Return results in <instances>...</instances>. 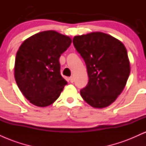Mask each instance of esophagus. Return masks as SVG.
<instances>
[{
  "label": "esophagus",
  "instance_id": "34e87169",
  "mask_svg": "<svg viewBox=\"0 0 146 146\" xmlns=\"http://www.w3.org/2000/svg\"><path fill=\"white\" fill-rule=\"evenodd\" d=\"M69 80H70V82H71V83H73V82H74V78H73V76L70 77Z\"/></svg>",
  "mask_w": 146,
  "mask_h": 146
}]
</instances>
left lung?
Here are the masks:
<instances>
[{
  "label": "left lung",
  "mask_w": 146,
  "mask_h": 146,
  "mask_svg": "<svg viewBox=\"0 0 146 146\" xmlns=\"http://www.w3.org/2000/svg\"><path fill=\"white\" fill-rule=\"evenodd\" d=\"M73 43L84 60L88 82L80 90L94 108H104L115 101L126 84L130 68L121 42L110 35L93 32L75 36Z\"/></svg>",
  "instance_id": "obj_1"
}]
</instances>
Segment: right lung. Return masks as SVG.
I'll return each mask as SVG.
<instances>
[{"instance_id": "right-lung-1", "label": "right lung", "mask_w": 146, "mask_h": 146, "mask_svg": "<svg viewBox=\"0 0 146 146\" xmlns=\"http://www.w3.org/2000/svg\"><path fill=\"white\" fill-rule=\"evenodd\" d=\"M71 42L69 37L46 31L27 38L20 46L15 60V80L31 104L45 107L59 98L67 84L60 74L59 59Z\"/></svg>"}]
</instances>
